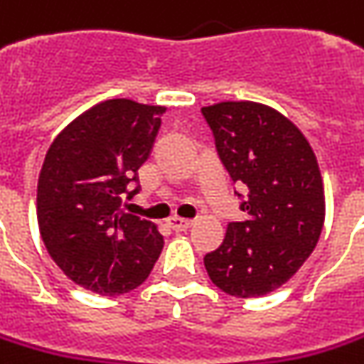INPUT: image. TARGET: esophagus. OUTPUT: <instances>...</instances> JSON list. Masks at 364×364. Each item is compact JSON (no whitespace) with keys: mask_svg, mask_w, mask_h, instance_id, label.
I'll use <instances>...</instances> for the list:
<instances>
[{"mask_svg":"<svg viewBox=\"0 0 364 364\" xmlns=\"http://www.w3.org/2000/svg\"><path fill=\"white\" fill-rule=\"evenodd\" d=\"M169 227H171L175 233H181V231H187V229H191L193 227V221L189 219H179V217H171L169 219Z\"/></svg>","mask_w":364,"mask_h":364,"instance_id":"esophagus-1","label":"esophagus"}]
</instances>
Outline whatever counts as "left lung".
<instances>
[{
    "mask_svg": "<svg viewBox=\"0 0 364 364\" xmlns=\"http://www.w3.org/2000/svg\"><path fill=\"white\" fill-rule=\"evenodd\" d=\"M233 183L249 189L243 221L229 223L207 275L227 295L251 299L285 285L313 253L325 223L317 155L293 121L257 101L203 107Z\"/></svg>",
    "mask_w": 364,
    "mask_h": 364,
    "instance_id": "8db88e82",
    "label": "left lung"
}]
</instances>
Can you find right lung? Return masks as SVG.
Returning <instances> with one entry per match:
<instances>
[{
  "instance_id": "right-lung-1",
  "label": "right lung",
  "mask_w": 364,
  "mask_h": 364,
  "mask_svg": "<svg viewBox=\"0 0 364 364\" xmlns=\"http://www.w3.org/2000/svg\"><path fill=\"white\" fill-rule=\"evenodd\" d=\"M163 105L107 99L69 123L49 145L37 181V223L47 253L65 275L99 295L139 287L163 249L157 225L125 215L147 161Z\"/></svg>"
}]
</instances>
